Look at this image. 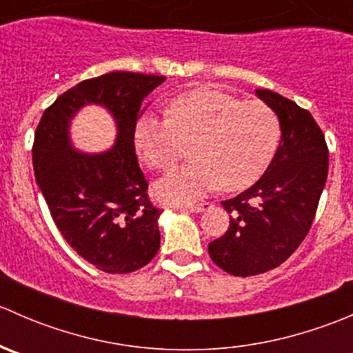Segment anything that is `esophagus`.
Returning a JSON list of instances; mask_svg holds the SVG:
<instances>
[{"label": "esophagus", "mask_w": 353, "mask_h": 353, "mask_svg": "<svg viewBox=\"0 0 353 353\" xmlns=\"http://www.w3.org/2000/svg\"><path fill=\"white\" fill-rule=\"evenodd\" d=\"M208 206V203H190V205H184L181 206L183 210H188V212H193V213H199L201 210H205Z\"/></svg>", "instance_id": "1"}]
</instances>
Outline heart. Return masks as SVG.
Listing matches in <instances>:
<instances>
[{
	"label": "heart",
	"instance_id": "obj_1",
	"mask_svg": "<svg viewBox=\"0 0 353 353\" xmlns=\"http://www.w3.org/2000/svg\"><path fill=\"white\" fill-rule=\"evenodd\" d=\"M280 137V119L268 104L216 88L177 95L169 117L143 114L133 134L138 155L154 170L172 169L191 145L194 160L155 184L157 196L170 203L199 198L216 186H251L272 163Z\"/></svg>",
	"mask_w": 353,
	"mask_h": 353
}]
</instances>
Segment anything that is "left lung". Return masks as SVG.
I'll list each match as a JSON object with an SVG mask.
<instances>
[{
    "instance_id": "1",
    "label": "left lung",
    "mask_w": 353,
    "mask_h": 353,
    "mask_svg": "<svg viewBox=\"0 0 353 353\" xmlns=\"http://www.w3.org/2000/svg\"><path fill=\"white\" fill-rule=\"evenodd\" d=\"M282 126L279 150L261 179L222 201L227 232L208 244L212 261L234 276L276 268L307 236L328 177V145L307 109L272 90H256Z\"/></svg>"
}]
</instances>
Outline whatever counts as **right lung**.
I'll return each mask as SVG.
<instances>
[{
    "label": "right lung",
    "instance_id": "add662e5",
    "mask_svg": "<svg viewBox=\"0 0 353 353\" xmlns=\"http://www.w3.org/2000/svg\"><path fill=\"white\" fill-rule=\"evenodd\" d=\"M165 77L112 71L88 78L59 95L42 114L32 147L35 181L66 243L105 273H131L160 248L159 215L134 152L141 104ZM85 103L108 107L118 140L104 154L70 148L67 126Z\"/></svg>",
    "mask_w": 353,
    "mask_h": 353
}]
</instances>
